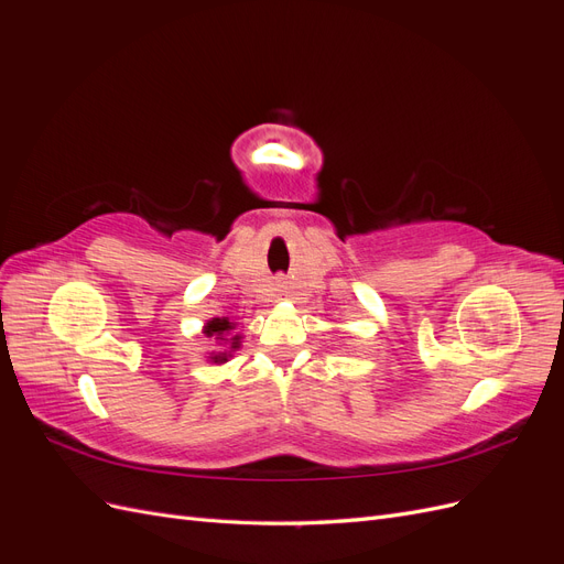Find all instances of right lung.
Segmentation results:
<instances>
[{
  "instance_id": "obj_1",
  "label": "right lung",
  "mask_w": 564,
  "mask_h": 564,
  "mask_svg": "<svg viewBox=\"0 0 564 564\" xmlns=\"http://www.w3.org/2000/svg\"><path fill=\"white\" fill-rule=\"evenodd\" d=\"M228 329H232V324H230L228 319H220V317H216V319H212V322L207 324V332H204V334L220 338V336H224ZM224 340H226V338H224ZM230 340H232V346H230V348H237V346H240V336H232ZM214 362H226V352L216 355V357H214Z\"/></svg>"
}]
</instances>
